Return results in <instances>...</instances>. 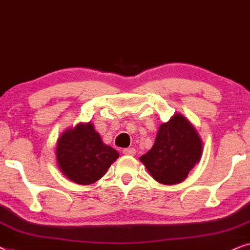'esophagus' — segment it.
<instances>
[{"mask_svg": "<svg viewBox=\"0 0 250 250\" xmlns=\"http://www.w3.org/2000/svg\"><path fill=\"white\" fill-rule=\"evenodd\" d=\"M123 154H125V155H135L136 154V149L134 147L125 148V149H123Z\"/></svg>", "mask_w": 250, "mask_h": 250, "instance_id": "1", "label": "esophagus"}]
</instances>
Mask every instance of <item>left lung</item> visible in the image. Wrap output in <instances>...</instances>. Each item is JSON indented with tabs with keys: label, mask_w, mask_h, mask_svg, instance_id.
I'll use <instances>...</instances> for the list:
<instances>
[{
	"label": "left lung",
	"mask_w": 250,
	"mask_h": 250,
	"mask_svg": "<svg viewBox=\"0 0 250 250\" xmlns=\"http://www.w3.org/2000/svg\"><path fill=\"white\" fill-rule=\"evenodd\" d=\"M202 139L181 113L160 125L153 147L139 160L156 182L175 185L185 181L202 156Z\"/></svg>",
	"instance_id": "obj_1"
}]
</instances>
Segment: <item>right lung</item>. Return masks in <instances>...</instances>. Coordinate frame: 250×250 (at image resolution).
<instances>
[{"label":"right lung","instance_id":"1","mask_svg":"<svg viewBox=\"0 0 250 250\" xmlns=\"http://www.w3.org/2000/svg\"><path fill=\"white\" fill-rule=\"evenodd\" d=\"M118 158V151L103 143L92 122H80L66 129L57 139L56 161L59 170L76 184H94Z\"/></svg>","mask_w":250,"mask_h":250}]
</instances>
